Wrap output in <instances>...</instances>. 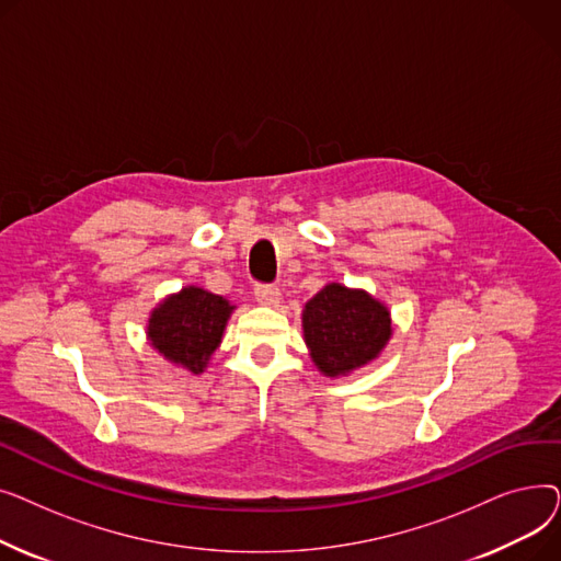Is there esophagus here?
I'll use <instances>...</instances> for the list:
<instances>
[{"label": "esophagus", "instance_id": "1", "mask_svg": "<svg viewBox=\"0 0 561 561\" xmlns=\"http://www.w3.org/2000/svg\"><path fill=\"white\" fill-rule=\"evenodd\" d=\"M279 288L273 284H256L254 286V298L263 307H277L279 305Z\"/></svg>", "mask_w": 561, "mask_h": 561}]
</instances>
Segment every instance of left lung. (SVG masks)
<instances>
[{"mask_svg": "<svg viewBox=\"0 0 561 561\" xmlns=\"http://www.w3.org/2000/svg\"><path fill=\"white\" fill-rule=\"evenodd\" d=\"M302 330L311 362L325 377H343L370 364L393 334L385 302L336 282L305 305Z\"/></svg>", "mask_w": 561, "mask_h": 561, "instance_id": "8db88e82", "label": "left lung"}]
</instances>
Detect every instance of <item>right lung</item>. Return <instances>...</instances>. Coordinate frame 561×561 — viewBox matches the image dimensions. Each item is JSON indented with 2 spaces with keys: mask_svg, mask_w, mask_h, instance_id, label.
Segmentation results:
<instances>
[{
  "mask_svg": "<svg viewBox=\"0 0 561 561\" xmlns=\"http://www.w3.org/2000/svg\"><path fill=\"white\" fill-rule=\"evenodd\" d=\"M233 305L199 286L168 296L147 320L150 345L170 364L199 375L222 341Z\"/></svg>",
  "mask_w": 561,
  "mask_h": 561,
  "instance_id": "1",
  "label": "right lung"
}]
</instances>
